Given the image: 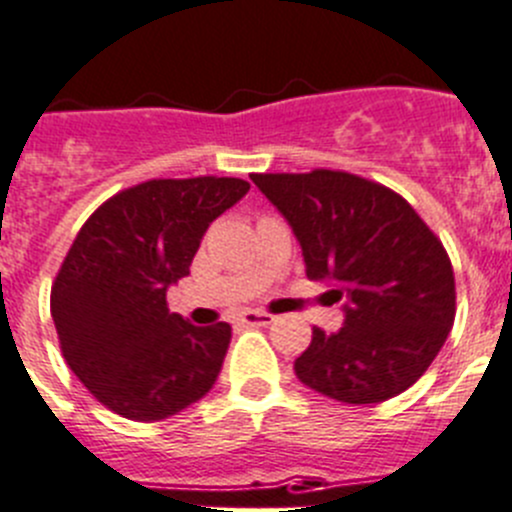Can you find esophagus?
Listing matches in <instances>:
<instances>
[{
  "label": "esophagus",
  "instance_id": "1",
  "mask_svg": "<svg viewBox=\"0 0 512 512\" xmlns=\"http://www.w3.org/2000/svg\"><path fill=\"white\" fill-rule=\"evenodd\" d=\"M238 320H241V325L246 327H266L274 322V314L259 312V309H248V312H243Z\"/></svg>",
  "mask_w": 512,
  "mask_h": 512
}]
</instances>
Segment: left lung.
<instances>
[{
  "instance_id": "left-lung-1",
  "label": "left lung",
  "mask_w": 512,
  "mask_h": 512,
  "mask_svg": "<svg viewBox=\"0 0 512 512\" xmlns=\"http://www.w3.org/2000/svg\"><path fill=\"white\" fill-rule=\"evenodd\" d=\"M289 220L312 281L345 297V325L312 330L297 378L342 403H381L414 386L454 325V271L442 241L381 182L342 170L251 175Z\"/></svg>"
}]
</instances>
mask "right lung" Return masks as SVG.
I'll return each instance as SVG.
<instances>
[{"mask_svg": "<svg viewBox=\"0 0 512 512\" xmlns=\"http://www.w3.org/2000/svg\"><path fill=\"white\" fill-rule=\"evenodd\" d=\"M248 187L213 175L139 182L98 205L75 236L50 312L65 363L114 414L167 419L213 388L231 325H190L167 309V289Z\"/></svg>", "mask_w": 512, "mask_h": 512, "instance_id": "right-lung-1", "label": "right lung"}]
</instances>
